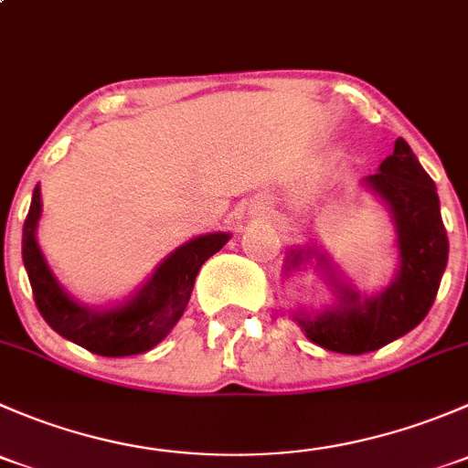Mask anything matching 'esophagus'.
<instances>
[{"label": "esophagus", "mask_w": 468, "mask_h": 468, "mask_svg": "<svg viewBox=\"0 0 468 468\" xmlns=\"http://www.w3.org/2000/svg\"><path fill=\"white\" fill-rule=\"evenodd\" d=\"M269 212H271V207H269V204L267 201H256V204H253V215L256 217H267Z\"/></svg>", "instance_id": "esophagus-1"}]
</instances>
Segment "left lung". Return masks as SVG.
Masks as SVG:
<instances>
[{"mask_svg": "<svg viewBox=\"0 0 468 468\" xmlns=\"http://www.w3.org/2000/svg\"><path fill=\"white\" fill-rule=\"evenodd\" d=\"M362 187L389 212L394 226L396 273L380 290H357L356 282L317 244H299L285 253V276L314 269L333 301L319 310L299 308L292 319L305 337L333 353L360 356L403 337L426 319L435 303L448 262V238L439 210L437 187L403 138L378 172L362 178Z\"/></svg>", "mask_w": 468, "mask_h": 468, "instance_id": "8db88e82", "label": "left lung"}]
</instances>
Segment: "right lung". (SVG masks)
Masks as SVG:
<instances>
[{
	"label": "right lung",
	"mask_w": 468,
	"mask_h": 468,
	"mask_svg": "<svg viewBox=\"0 0 468 468\" xmlns=\"http://www.w3.org/2000/svg\"><path fill=\"white\" fill-rule=\"evenodd\" d=\"M40 217L42 195L36 186L22 233V261L37 310L60 337L103 357L138 356L158 346L186 313L201 264L230 239L224 230L197 235L155 264L129 296L115 303L88 305L74 299L51 271L37 244Z\"/></svg>",
	"instance_id": "obj_1"
}]
</instances>
